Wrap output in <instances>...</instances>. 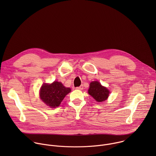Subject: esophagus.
Listing matches in <instances>:
<instances>
[{
  "instance_id": "obj_1",
  "label": "esophagus",
  "mask_w": 156,
  "mask_h": 156,
  "mask_svg": "<svg viewBox=\"0 0 156 156\" xmlns=\"http://www.w3.org/2000/svg\"><path fill=\"white\" fill-rule=\"evenodd\" d=\"M76 90H82L83 89V85H81L80 86L76 87Z\"/></svg>"
}]
</instances>
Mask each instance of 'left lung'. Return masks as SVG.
I'll return each mask as SVG.
<instances>
[{
    "mask_svg": "<svg viewBox=\"0 0 156 156\" xmlns=\"http://www.w3.org/2000/svg\"><path fill=\"white\" fill-rule=\"evenodd\" d=\"M109 91L102 86L98 81H93L90 83L88 93L98 102L105 101L109 95Z\"/></svg>",
    "mask_w": 156,
    "mask_h": 156,
    "instance_id": "8db88e82",
    "label": "left lung"
}]
</instances>
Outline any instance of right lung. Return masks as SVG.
I'll list each match as a JSON object with an SVG mask.
<instances>
[{
	"instance_id": "right-lung-1",
	"label": "right lung",
	"mask_w": 156,
	"mask_h": 156,
	"mask_svg": "<svg viewBox=\"0 0 156 156\" xmlns=\"http://www.w3.org/2000/svg\"><path fill=\"white\" fill-rule=\"evenodd\" d=\"M71 91L70 87H65L60 82L42 84L40 90L41 99L47 105L54 108L58 107L65 96Z\"/></svg>"
}]
</instances>
